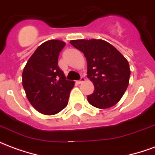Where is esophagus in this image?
<instances>
[{
  "instance_id": "1",
  "label": "esophagus",
  "mask_w": 155,
  "mask_h": 155,
  "mask_svg": "<svg viewBox=\"0 0 155 155\" xmlns=\"http://www.w3.org/2000/svg\"><path fill=\"white\" fill-rule=\"evenodd\" d=\"M84 81H85V79H84V77H81V80H80V81H77L76 82H77L78 84H81V83H83Z\"/></svg>"
}]
</instances>
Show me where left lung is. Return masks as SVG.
Returning <instances> with one entry per match:
<instances>
[{
    "mask_svg": "<svg viewBox=\"0 0 155 155\" xmlns=\"http://www.w3.org/2000/svg\"><path fill=\"white\" fill-rule=\"evenodd\" d=\"M71 44L84 53L87 76L94 84L88 102L98 109H109L120 101L129 85V62L116 48L104 40H72Z\"/></svg>",
    "mask_w": 155,
    "mask_h": 155,
    "instance_id": "left-lung-1",
    "label": "left lung"
}]
</instances>
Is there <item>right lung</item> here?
Wrapping results in <instances>:
<instances>
[{
    "label": "right lung",
    "mask_w": 155,
    "mask_h": 155,
    "mask_svg": "<svg viewBox=\"0 0 155 155\" xmlns=\"http://www.w3.org/2000/svg\"><path fill=\"white\" fill-rule=\"evenodd\" d=\"M65 42L50 40L39 46L22 72L26 97L41 114L53 115L67 106L73 81H67L58 66V57Z\"/></svg>",
    "instance_id": "1"
}]
</instances>
